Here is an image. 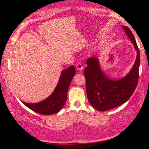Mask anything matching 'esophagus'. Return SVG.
<instances>
[{"label":"esophagus","instance_id":"34e87169","mask_svg":"<svg viewBox=\"0 0 149 149\" xmlns=\"http://www.w3.org/2000/svg\"><path fill=\"white\" fill-rule=\"evenodd\" d=\"M76 68L79 71H81L83 70V66L82 65L81 63H78L76 65Z\"/></svg>","mask_w":149,"mask_h":149}]
</instances>
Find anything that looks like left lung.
<instances>
[{
  "label": "left lung",
  "instance_id": "obj_1",
  "mask_svg": "<svg viewBox=\"0 0 149 149\" xmlns=\"http://www.w3.org/2000/svg\"><path fill=\"white\" fill-rule=\"evenodd\" d=\"M137 52L136 61L132 69L124 77L111 79L103 73L97 56L89 57L84 69L86 88L88 100L92 106L100 111H106L123 104L132 95L138 83L140 52L132 31L123 26Z\"/></svg>",
  "mask_w": 149,
  "mask_h": 149
}]
</instances>
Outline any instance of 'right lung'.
<instances>
[{
    "label": "right lung",
    "mask_w": 149,
    "mask_h": 149,
    "mask_svg": "<svg viewBox=\"0 0 149 149\" xmlns=\"http://www.w3.org/2000/svg\"><path fill=\"white\" fill-rule=\"evenodd\" d=\"M75 72V67L73 65L63 71L54 91L45 100L37 103L21 101L29 109L40 114L51 115L57 113L66 101L67 93Z\"/></svg>",
    "instance_id": "1"
}]
</instances>
